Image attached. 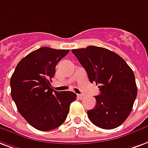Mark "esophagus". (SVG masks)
<instances>
[{
  "instance_id": "1",
  "label": "esophagus",
  "mask_w": 148,
  "mask_h": 148,
  "mask_svg": "<svg viewBox=\"0 0 148 148\" xmlns=\"http://www.w3.org/2000/svg\"><path fill=\"white\" fill-rule=\"evenodd\" d=\"M77 98L80 99H82L84 98V95H82V94H78L77 95Z\"/></svg>"
}]
</instances>
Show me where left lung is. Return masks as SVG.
I'll use <instances>...</instances> for the list:
<instances>
[{"mask_svg":"<svg viewBox=\"0 0 148 148\" xmlns=\"http://www.w3.org/2000/svg\"><path fill=\"white\" fill-rule=\"evenodd\" d=\"M91 83L99 85L96 106L88 111L92 123L106 130L116 128L129 116L137 95L135 76L121 56L102 47L72 49Z\"/></svg>","mask_w":148,"mask_h":148,"instance_id":"obj_1","label":"left lung"}]
</instances>
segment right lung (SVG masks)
Wrapping results in <instances>:
<instances>
[{
  "label": "right lung",
  "instance_id": "1",
  "mask_svg": "<svg viewBox=\"0 0 148 148\" xmlns=\"http://www.w3.org/2000/svg\"><path fill=\"white\" fill-rule=\"evenodd\" d=\"M69 51L41 47L21 59L11 76V94L18 111L36 130L60 127L76 100L74 92H58L50 87L56 64Z\"/></svg>",
  "mask_w": 148,
  "mask_h": 148
}]
</instances>
